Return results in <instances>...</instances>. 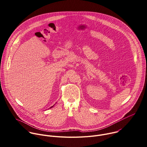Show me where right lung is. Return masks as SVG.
Listing matches in <instances>:
<instances>
[{"label":"right lung","mask_w":147,"mask_h":147,"mask_svg":"<svg viewBox=\"0 0 147 147\" xmlns=\"http://www.w3.org/2000/svg\"><path fill=\"white\" fill-rule=\"evenodd\" d=\"M54 105H53V106H52V107H50V108H53V107H54ZM50 108H49V109H50Z\"/></svg>","instance_id":"add662e5"}]
</instances>
